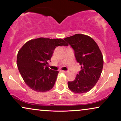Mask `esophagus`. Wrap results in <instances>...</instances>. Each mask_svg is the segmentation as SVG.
<instances>
[{"mask_svg":"<svg viewBox=\"0 0 121 121\" xmlns=\"http://www.w3.org/2000/svg\"><path fill=\"white\" fill-rule=\"evenodd\" d=\"M62 72H63V73H67L68 71H66V70H61Z\"/></svg>","mask_w":121,"mask_h":121,"instance_id":"esophagus-1","label":"esophagus"}]
</instances>
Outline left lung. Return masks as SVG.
Segmentation results:
<instances>
[{
  "mask_svg": "<svg viewBox=\"0 0 121 121\" xmlns=\"http://www.w3.org/2000/svg\"><path fill=\"white\" fill-rule=\"evenodd\" d=\"M64 40L74 50L76 61L81 69L74 81L68 82L69 89L75 93H86L100 77L104 65L102 53L95 41L88 36L76 34Z\"/></svg>",
  "mask_w": 121,
  "mask_h": 121,
  "instance_id": "1",
  "label": "left lung"
}]
</instances>
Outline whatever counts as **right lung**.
<instances>
[{"label": "right lung", "mask_w": 121, "mask_h": 121, "mask_svg": "<svg viewBox=\"0 0 121 121\" xmlns=\"http://www.w3.org/2000/svg\"><path fill=\"white\" fill-rule=\"evenodd\" d=\"M61 39L40 38L30 40L18 52L17 65L25 83L31 89L45 92L53 88L59 72L48 67L54 50L59 46H68Z\"/></svg>", "instance_id": "right-lung-1"}]
</instances>
